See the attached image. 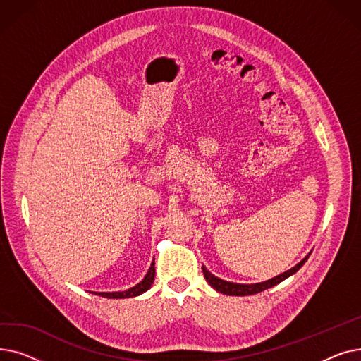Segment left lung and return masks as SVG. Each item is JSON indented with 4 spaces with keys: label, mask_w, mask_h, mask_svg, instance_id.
I'll return each instance as SVG.
<instances>
[{
    "label": "left lung",
    "mask_w": 361,
    "mask_h": 361,
    "mask_svg": "<svg viewBox=\"0 0 361 361\" xmlns=\"http://www.w3.org/2000/svg\"><path fill=\"white\" fill-rule=\"evenodd\" d=\"M309 256H310V253L305 259H302L301 262H298L295 267H293L291 269H288L286 272L279 274L278 276H274V278H271L268 281H263V282H256V283L230 282V281H225V279H221V278L215 276L214 274H211L209 271L206 269V267H202V269H203V275H204L207 283H209V286L214 290H216L218 293H222L225 295H252V294H257V293H260L263 290H268V288L276 286V283L282 282L283 279H287L288 276L294 275L302 267V264L306 263Z\"/></svg>",
    "instance_id": "obj_1"
}]
</instances>
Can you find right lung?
I'll return each mask as SVG.
<instances>
[{
  "instance_id": "right-lung-1",
  "label": "right lung",
  "mask_w": 361,
  "mask_h": 361,
  "mask_svg": "<svg viewBox=\"0 0 361 361\" xmlns=\"http://www.w3.org/2000/svg\"><path fill=\"white\" fill-rule=\"evenodd\" d=\"M154 278H155V259L152 260L150 263V268L147 271V274L145 275V278L136 283L135 287H131L126 291H112V293H93L97 295H102V297H106V298H131V297H137L143 293H146L152 283H154Z\"/></svg>"
}]
</instances>
